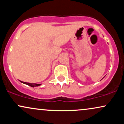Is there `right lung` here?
<instances>
[{"label": "right lung", "instance_id": "right-lung-1", "mask_svg": "<svg viewBox=\"0 0 124 124\" xmlns=\"http://www.w3.org/2000/svg\"><path fill=\"white\" fill-rule=\"evenodd\" d=\"M21 83L25 84V85H27L28 86L32 87H37V86H39L40 85H41V84H37V83H27V82H22V81H20Z\"/></svg>", "mask_w": 124, "mask_h": 124}]
</instances>
